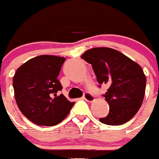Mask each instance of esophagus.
Returning <instances> with one entry per match:
<instances>
[{
	"mask_svg": "<svg viewBox=\"0 0 159 159\" xmlns=\"http://www.w3.org/2000/svg\"><path fill=\"white\" fill-rule=\"evenodd\" d=\"M84 99H85V100L88 101V102H92L94 100H95V98H94V96L86 92V93L84 95Z\"/></svg>",
	"mask_w": 159,
	"mask_h": 159,
	"instance_id": "esophagus-1",
	"label": "esophagus"
}]
</instances>
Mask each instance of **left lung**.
<instances>
[{
  "instance_id": "obj_1",
  "label": "left lung",
  "mask_w": 159,
  "mask_h": 159,
  "mask_svg": "<svg viewBox=\"0 0 159 159\" xmlns=\"http://www.w3.org/2000/svg\"><path fill=\"white\" fill-rule=\"evenodd\" d=\"M81 58L92 64L99 84L109 86L103 95L109 113L99 121L111 126L128 122L139 110L145 95L147 78L141 66L111 48H91Z\"/></svg>"
}]
</instances>
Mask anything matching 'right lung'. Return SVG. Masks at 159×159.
<instances>
[{"mask_svg":"<svg viewBox=\"0 0 159 159\" xmlns=\"http://www.w3.org/2000/svg\"><path fill=\"white\" fill-rule=\"evenodd\" d=\"M64 57L41 55L29 60L16 70L12 85L16 104L25 117L39 126H55L69 114L74 102L64 95L57 80Z\"/></svg>","mask_w":159,"mask_h":159,"instance_id":"1","label":"right lung"}]
</instances>
